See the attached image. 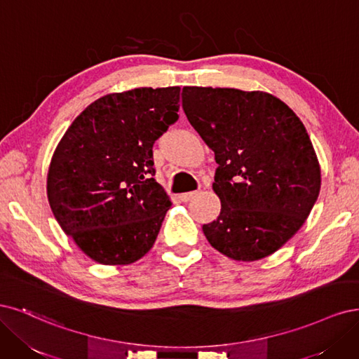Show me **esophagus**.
Returning a JSON list of instances; mask_svg holds the SVG:
<instances>
[{"mask_svg": "<svg viewBox=\"0 0 359 359\" xmlns=\"http://www.w3.org/2000/svg\"><path fill=\"white\" fill-rule=\"evenodd\" d=\"M198 195V191H192V192H184V194H180V196L179 198L183 201V203H188V201H191L194 196H196Z\"/></svg>", "mask_w": 359, "mask_h": 359, "instance_id": "esophagus-1", "label": "esophagus"}]
</instances>
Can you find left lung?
<instances>
[{
    "mask_svg": "<svg viewBox=\"0 0 359 359\" xmlns=\"http://www.w3.org/2000/svg\"><path fill=\"white\" fill-rule=\"evenodd\" d=\"M184 114L219 164L221 213L203 231L236 261L280 249L303 226L320 189V168L303 122L265 92L184 86Z\"/></svg>",
    "mask_w": 359,
    "mask_h": 359,
    "instance_id": "8db88e82",
    "label": "left lung"
}]
</instances>
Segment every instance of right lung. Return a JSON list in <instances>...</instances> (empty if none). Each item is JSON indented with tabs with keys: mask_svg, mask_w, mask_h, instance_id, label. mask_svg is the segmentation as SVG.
I'll return each mask as SVG.
<instances>
[{
	"mask_svg": "<svg viewBox=\"0 0 359 359\" xmlns=\"http://www.w3.org/2000/svg\"><path fill=\"white\" fill-rule=\"evenodd\" d=\"M180 88H137L92 102L52 156L50 209L64 233L104 265L150 250L171 201L155 180L154 144L179 119Z\"/></svg>",
	"mask_w": 359,
	"mask_h": 359,
	"instance_id": "1",
	"label": "right lung"
}]
</instances>
